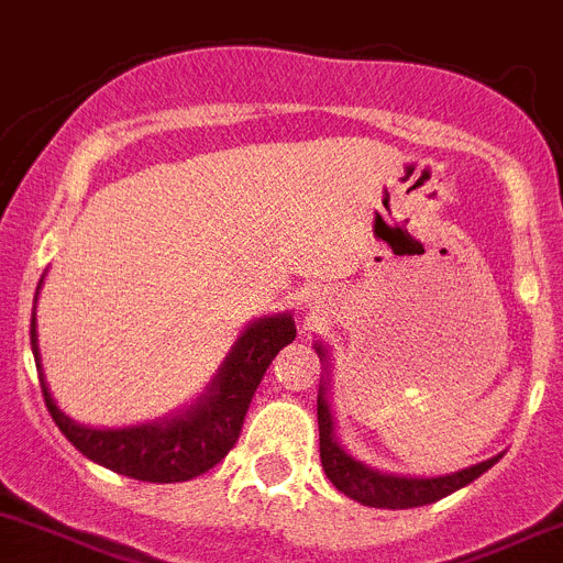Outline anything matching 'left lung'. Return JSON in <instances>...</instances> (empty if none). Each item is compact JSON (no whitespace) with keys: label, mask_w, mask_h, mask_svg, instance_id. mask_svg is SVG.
I'll return each instance as SVG.
<instances>
[{"label":"left lung","mask_w":563,"mask_h":563,"mask_svg":"<svg viewBox=\"0 0 563 563\" xmlns=\"http://www.w3.org/2000/svg\"><path fill=\"white\" fill-rule=\"evenodd\" d=\"M319 362L325 367V376L319 382L317 395V420H319V460L325 468L328 479L342 490L344 496H351L356 503L367 505V508H389V510H404V508H418V505H432L443 496L454 494V490L465 488L477 477H483L485 471L503 457L483 460L468 468L452 471V474H438V477H407V474H389V471L373 468V465L362 463L353 457L336 438V427H333V409H331V364H328L325 344H313Z\"/></svg>","instance_id":"left-lung-1"}]
</instances>
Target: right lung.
Masks as SVG:
<instances>
[{"label":"right lung","mask_w":563,"mask_h":563,"mask_svg":"<svg viewBox=\"0 0 563 563\" xmlns=\"http://www.w3.org/2000/svg\"><path fill=\"white\" fill-rule=\"evenodd\" d=\"M42 286L44 275L35 288V302H38ZM35 328L38 325H35L33 311L30 344H33L44 404L53 415L55 427L84 457L103 465V468L118 471L123 477L143 479V483H185V479L199 477L216 463H221L241 434L244 415L250 409L252 395H255L263 373L272 364V358L297 336L291 311L272 313V317L263 313L261 319H252L250 325L241 331L221 367L216 369V376L210 378V384L196 401L159 420H148V423L100 429L78 423L58 409L47 387V378H44Z\"/></svg>","instance_id":"1"}]
</instances>
